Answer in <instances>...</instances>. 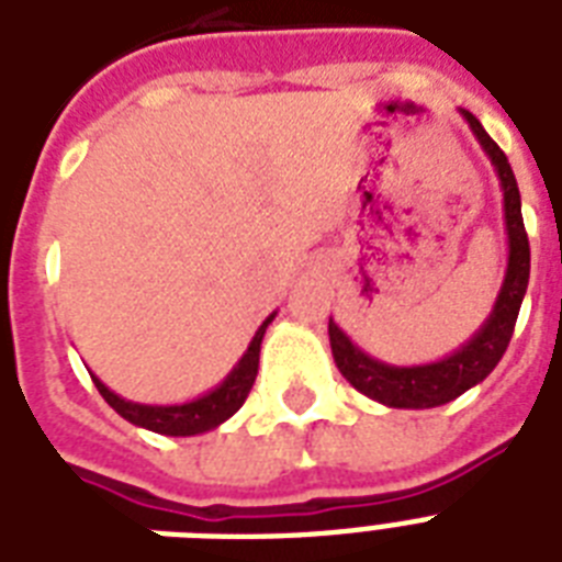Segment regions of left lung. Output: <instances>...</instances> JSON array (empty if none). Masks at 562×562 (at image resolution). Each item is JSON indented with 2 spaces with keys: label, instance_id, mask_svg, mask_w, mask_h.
<instances>
[{
  "label": "left lung",
  "instance_id": "obj_1",
  "mask_svg": "<svg viewBox=\"0 0 562 562\" xmlns=\"http://www.w3.org/2000/svg\"><path fill=\"white\" fill-rule=\"evenodd\" d=\"M467 125L487 151L490 162L496 166L498 183L505 192V227H507V271L502 291H498L496 306L490 312L479 333L463 344L452 356L435 361V364H417V368H393L382 361L370 359L361 352L347 335L338 329L329 317V344H333V359L344 379L361 391L370 400L382 402L387 408H435L446 402L458 400L472 384L484 382L502 356L507 344L514 338L516 317L522 306L525 291H528V277H531V247H528V233L522 221V198L516 187L514 169L507 162L505 151L498 148L490 134L481 127V122L470 110H461Z\"/></svg>",
  "mask_w": 562,
  "mask_h": 562
}]
</instances>
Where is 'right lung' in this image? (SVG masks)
I'll use <instances>...</instances> for the list:
<instances>
[{
    "instance_id": "1",
    "label": "right lung",
    "mask_w": 562,
    "mask_h": 562,
    "mask_svg": "<svg viewBox=\"0 0 562 562\" xmlns=\"http://www.w3.org/2000/svg\"><path fill=\"white\" fill-rule=\"evenodd\" d=\"M273 321L265 317V324L256 329L254 341L247 347V352L238 359V364L229 370V375L215 387V391L203 393L198 400L183 402V405H139V402L122 400L116 393L110 391L108 384L99 382L92 375V382L99 387L110 408L122 414L127 423H134L139 428L157 431V435H171V437H192L203 435L210 428H218L224 419H229L241 405H245L247 393L256 382V370H259V350H262V338L268 324Z\"/></svg>"
}]
</instances>
